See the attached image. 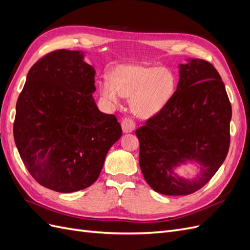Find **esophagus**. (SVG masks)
<instances>
[{"label": "esophagus", "mask_w": 250, "mask_h": 250, "mask_svg": "<svg viewBox=\"0 0 250 250\" xmlns=\"http://www.w3.org/2000/svg\"><path fill=\"white\" fill-rule=\"evenodd\" d=\"M135 129V123L132 119L125 118L122 121V130L124 133L132 132Z\"/></svg>", "instance_id": "1"}]
</instances>
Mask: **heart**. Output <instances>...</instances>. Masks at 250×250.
I'll return each instance as SVG.
<instances>
[{
  "mask_svg": "<svg viewBox=\"0 0 250 250\" xmlns=\"http://www.w3.org/2000/svg\"><path fill=\"white\" fill-rule=\"evenodd\" d=\"M176 89V78L166 67L129 63L113 70L111 79L100 82L104 99L121 105L123 97H131V109L141 118H150L167 105Z\"/></svg>",
  "mask_w": 250,
  "mask_h": 250,
  "instance_id": "1",
  "label": "heart"
}]
</instances>
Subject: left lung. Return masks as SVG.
I'll use <instances>...</instances> for the list:
<instances>
[{
  "instance_id": "obj_1",
  "label": "left lung",
  "mask_w": 250,
  "mask_h": 250,
  "mask_svg": "<svg viewBox=\"0 0 250 250\" xmlns=\"http://www.w3.org/2000/svg\"><path fill=\"white\" fill-rule=\"evenodd\" d=\"M172 99L140 127V167L147 184L170 196L198 191L215 175L229 152L231 105L215 67L202 59L179 64ZM188 161L200 168L193 180L175 169Z\"/></svg>"
}]
</instances>
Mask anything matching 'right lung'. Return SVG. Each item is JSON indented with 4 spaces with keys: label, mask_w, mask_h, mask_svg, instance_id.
I'll return each mask as SVG.
<instances>
[{
    "label": "right lung",
    "mask_w": 250,
    "mask_h": 250,
    "mask_svg": "<svg viewBox=\"0 0 250 250\" xmlns=\"http://www.w3.org/2000/svg\"><path fill=\"white\" fill-rule=\"evenodd\" d=\"M95 75L84 52L54 51L30 69L19 96L14 142L29 173L50 190L92 186L122 135L117 118L97 107Z\"/></svg>",
    "instance_id": "obj_1"
}]
</instances>
